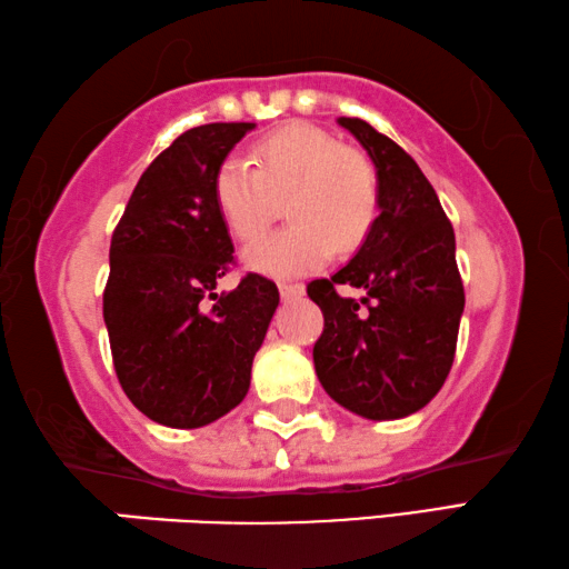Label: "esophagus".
Listing matches in <instances>:
<instances>
[{"label": "esophagus", "instance_id": "obj_1", "mask_svg": "<svg viewBox=\"0 0 569 569\" xmlns=\"http://www.w3.org/2000/svg\"><path fill=\"white\" fill-rule=\"evenodd\" d=\"M279 295H282V300H297V297L305 295V284L302 282H279Z\"/></svg>", "mask_w": 569, "mask_h": 569}]
</instances>
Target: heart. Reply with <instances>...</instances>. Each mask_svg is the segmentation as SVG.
Wrapping results in <instances>:
<instances>
[{
	"instance_id": "heart-1",
	"label": "heart",
	"mask_w": 569,
	"mask_h": 569,
	"mask_svg": "<svg viewBox=\"0 0 569 569\" xmlns=\"http://www.w3.org/2000/svg\"><path fill=\"white\" fill-rule=\"evenodd\" d=\"M214 202L229 232L252 242L284 204L290 227L244 252L249 269L300 277L332 252L365 244L380 217V174L372 159L325 129L292 122L257 139L249 159H227L214 177Z\"/></svg>"
}]
</instances>
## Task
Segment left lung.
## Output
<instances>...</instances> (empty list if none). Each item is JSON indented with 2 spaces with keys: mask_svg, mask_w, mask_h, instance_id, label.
Instances as JSON below:
<instances>
[{
  "mask_svg": "<svg viewBox=\"0 0 569 569\" xmlns=\"http://www.w3.org/2000/svg\"><path fill=\"white\" fill-rule=\"evenodd\" d=\"M380 174V217L357 254L330 279L307 284L325 330L315 370L337 405L367 420H400L442 390L455 360L465 287L455 229L422 169L390 137L357 117L337 119ZM337 283L360 286L362 301Z\"/></svg>",
  "mask_w": 569,
  "mask_h": 569,
  "instance_id": "left-lung-1",
  "label": "left lung"
}]
</instances>
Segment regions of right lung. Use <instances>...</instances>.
<instances>
[{
  "label": "right lung",
  "mask_w": 569,
  "mask_h": 569,
  "mask_svg": "<svg viewBox=\"0 0 569 569\" xmlns=\"http://www.w3.org/2000/svg\"><path fill=\"white\" fill-rule=\"evenodd\" d=\"M252 122L187 129L139 177L109 244L104 325L124 395L152 422L194 430L244 400L279 305L277 284L217 282L234 247L214 177Z\"/></svg>",
  "instance_id": "obj_1"
}]
</instances>
